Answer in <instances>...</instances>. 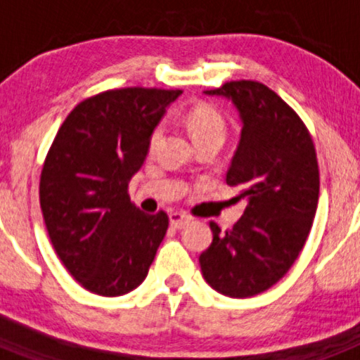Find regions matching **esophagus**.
Segmentation results:
<instances>
[{
  "label": "esophagus",
  "mask_w": 360,
  "mask_h": 360,
  "mask_svg": "<svg viewBox=\"0 0 360 360\" xmlns=\"http://www.w3.org/2000/svg\"><path fill=\"white\" fill-rule=\"evenodd\" d=\"M191 221V218L187 214H184V212H178V211H173L169 214V224L173 229H182L186 227L187 224Z\"/></svg>",
  "instance_id": "34e87169"
}]
</instances>
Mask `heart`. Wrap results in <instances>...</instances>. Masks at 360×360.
I'll return each mask as SVG.
<instances>
[{
	"mask_svg": "<svg viewBox=\"0 0 360 360\" xmlns=\"http://www.w3.org/2000/svg\"><path fill=\"white\" fill-rule=\"evenodd\" d=\"M186 124L195 142L207 141V139H218V141L224 142L225 133H227V124H225L224 115L216 108L207 106V104H200V106L193 108L187 113ZM160 136L162 126H157L153 129L151 141H149L151 148L160 141Z\"/></svg>",
	"mask_w": 360,
	"mask_h": 360,
	"instance_id": "b5f03b06",
	"label": "heart"
}]
</instances>
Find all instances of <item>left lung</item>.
<instances>
[{
	"label": "left lung",
	"instance_id": "8db88e82",
	"mask_svg": "<svg viewBox=\"0 0 360 360\" xmlns=\"http://www.w3.org/2000/svg\"><path fill=\"white\" fill-rule=\"evenodd\" d=\"M205 94L229 98L240 113L225 180L247 207L231 231L211 221L200 266L219 294L252 297L287 274L310 234L319 200L316 148L297 113L262 82L231 81Z\"/></svg>",
	"mask_w": 360,
	"mask_h": 360
}]
</instances>
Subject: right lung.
Wrapping results in <instances>:
<instances>
[{"label":"right lung","mask_w":360,"mask_h":360,"mask_svg":"<svg viewBox=\"0 0 360 360\" xmlns=\"http://www.w3.org/2000/svg\"><path fill=\"white\" fill-rule=\"evenodd\" d=\"M180 94L104 91L73 108L53 139L41 171V211L57 256L86 290L117 297L148 276L169 218L133 205L128 186Z\"/></svg>","instance_id":"obj_1"}]
</instances>
